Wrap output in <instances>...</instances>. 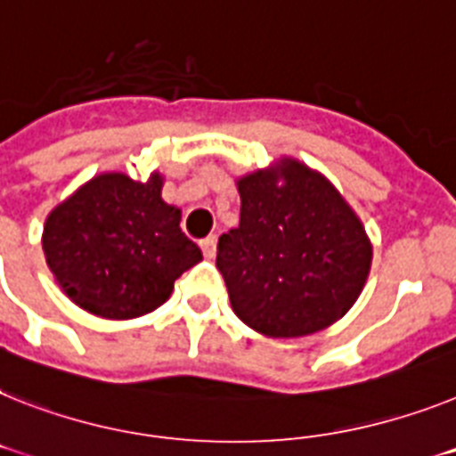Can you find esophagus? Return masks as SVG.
Returning a JSON list of instances; mask_svg holds the SVG:
<instances>
[{"mask_svg": "<svg viewBox=\"0 0 456 456\" xmlns=\"http://www.w3.org/2000/svg\"><path fill=\"white\" fill-rule=\"evenodd\" d=\"M199 246H201V252H204V257H208V259L216 257V250H217V239H216V236H206V239L201 240Z\"/></svg>", "mask_w": 456, "mask_h": 456, "instance_id": "obj_1", "label": "esophagus"}]
</instances>
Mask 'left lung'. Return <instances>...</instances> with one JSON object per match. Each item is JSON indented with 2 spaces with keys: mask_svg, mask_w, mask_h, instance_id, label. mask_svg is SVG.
<instances>
[{
  "mask_svg": "<svg viewBox=\"0 0 456 456\" xmlns=\"http://www.w3.org/2000/svg\"><path fill=\"white\" fill-rule=\"evenodd\" d=\"M240 222L217 240V269L240 322L301 338L346 315L364 289L373 248L357 213L297 159L239 181Z\"/></svg>",
  "mask_w": 456,
  "mask_h": 456,
  "instance_id": "1",
  "label": "left lung"
}]
</instances>
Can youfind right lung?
Segmentation results:
<instances>
[{"label": "right lung", "instance_id": "obj_1", "mask_svg": "<svg viewBox=\"0 0 456 456\" xmlns=\"http://www.w3.org/2000/svg\"><path fill=\"white\" fill-rule=\"evenodd\" d=\"M162 175H94L53 208L44 255L57 285L92 315L132 320L155 311L175 278L201 262L181 229V210L164 204Z\"/></svg>", "mask_w": 456, "mask_h": 456}]
</instances>
